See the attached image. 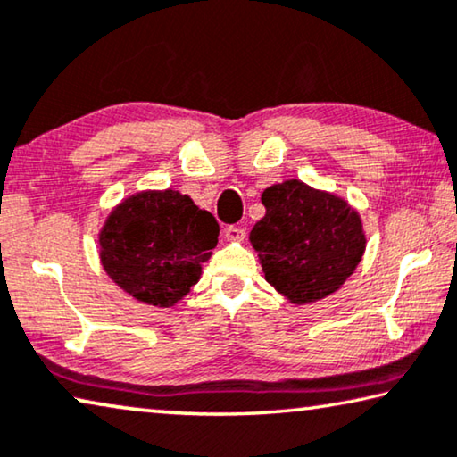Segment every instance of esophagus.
Returning a JSON list of instances; mask_svg holds the SVG:
<instances>
[{
    "label": "esophagus",
    "instance_id": "obj_1",
    "mask_svg": "<svg viewBox=\"0 0 457 457\" xmlns=\"http://www.w3.org/2000/svg\"><path fill=\"white\" fill-rule=\"evenodd\" d=\"M245 228L243 227H237V224H228L227 228H224V237L230 238V241H243L245 238Z\"/></svg>",
    "mask_w": 457,
    "mask_h": 457
}]
</instances>
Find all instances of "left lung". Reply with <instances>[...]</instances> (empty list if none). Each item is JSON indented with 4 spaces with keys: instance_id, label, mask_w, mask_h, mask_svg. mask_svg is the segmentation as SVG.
Instances as JSON below:
<instances>
[{
    "instance_id": "1",
    "label": "left lung",
    "mask_w": 457,
    "mask_h": 457,
    "mask_svg": "<svg viewBox=\"0 0 457 457\" xmlns=\"http://www.w3.org/2000/svg\"><path fill=\"white\" fill-rule=\"evenodd\" d=\"M265 216L251 230L265 279L294 304L339 290L366 249L361 220L347 202L302 181L263 192Z\"/></svg>"
}]
</instances>
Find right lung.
<instances>
[{
	"instance_id": "obj_1",
	"label": "right lung",
	"mask_w": 457,
	"mask_h": 457,
	"mask_svg": "<svg viewBox=\"0 0 457 457\" xmlns=\"http://www.w3.org/2000/svg\"><path fill=\"white\" fill-rule=\"evenodd\" d=\"M219 222L173 189L124 200L100 235L104 270L140 302L171 306L198 284Z\"/></svg>"
}]
</instances>
